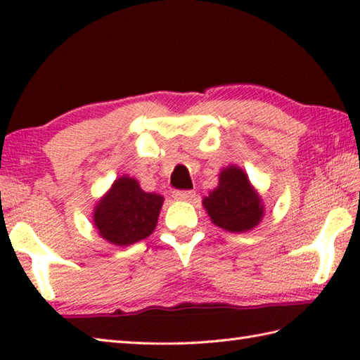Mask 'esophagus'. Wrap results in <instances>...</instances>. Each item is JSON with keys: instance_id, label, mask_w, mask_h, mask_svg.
Listing matches in <instances>:
<instances>
[{"instance_id": "1", "label": "esophagus", "mask_w": 360, "mask_h": 360, "mask_svg": "<svg viewBox=\"0 0 360 360\" xmlns=\"http://www.w3.org/2000/svg\"><path fill=\"white\" fill-rule=\"evenodd\" d=\"M173 198L179 200V202H191V200L195 198V192L193 191H174Z\"/></svg>"}]
</instances>
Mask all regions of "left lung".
Returning a JSON list of instances; mask_svg holds the SVG:
<instances>
[{
	"instance_id": "1",
	"label": "left lung",
	"mask_w": 360,
	"mask_h": 360,
	"mask_svg": "<svg viewBox=\"0 0 360 360\" xmlns=\"http://www.w3.org/2000/svg\"><path fill=\"white\" fill-rule=\"evenodd\" d=\"M203 208L219 229L243 233L257 227L265 205L245 169L229 165L219 173V184L203 198Z\"/></svg>"
}]
</instances>
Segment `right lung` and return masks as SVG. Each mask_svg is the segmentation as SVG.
Listing matches in <instances>:
<instances>
[{
	"label": "right lung",
	"mask_w": 360,
	"mask_h": 360,
	"mask_svg": "<svg viewBox=\"0 0 360 360\" xmlns=\"http://www.w3.org/2000/svg\"><path fill=\"white\" fill-rule=\"evenodd\" d=\"M162 205L160 193L144 192L138 179L124 174L96 202L94 227L111 245L130 246L155 230Z\"/></svg>",
	"instance_id": "obj_1"
}]
</instances>
